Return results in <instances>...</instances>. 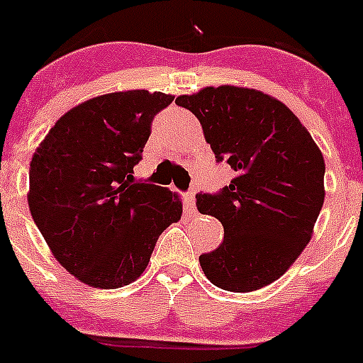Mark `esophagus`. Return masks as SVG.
<instances>
[{
    "label": "esophagus",
    "instance_id": "34e87169",
    "mask_svg": "<svg viewBox=\"0 0 363 363\" xmlns=\"http://www.w3.org/2000/svg\"><path fill=\"white\" fill-rule=\"evenodd\" d=\"M185 212L191 216V213L196 212V192L194 191H189L185 194Z\"/></svg>",
    "mask_w": 363,
    "mask_h": 363
}]
</instances>
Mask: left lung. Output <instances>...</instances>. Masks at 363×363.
Returning <instances> with one entry per match:
<instances>
[{"label":"left lung","mask_w":363,"mask_h":363,"mask_svg":"<svg viewBox=\"0 0 363 363\" xmlns=\"http://www.w3.org/2000/svg\"><path fill=\"white\" fill-rule=\"evenodd\" d=\"M176 105L199 119L217 162L235 178L199 192L198 210L220 220L224 239L199 257L203 272L231 292L265 287L292 265L312 237L324 203V158L301 121L255 89L206 87Z\"/></svg>","instance_id":"obj_1"}]
</instances>
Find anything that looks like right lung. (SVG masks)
<instances>
[{"label":"right lung","instance_id":"obj_1","mask_svg":"<svg viewBox=\"0 0 363 363\" xmlns=\"http://www.w3.org/2000/svg\"><path fill=\"white\" fill-rule=\"evenodd\" d=\"M164 92L98 96L55 123L30 164L28 205L62 267L119 289L147 267L158 237L182 217L176 194L133 178Z\"/></svg>","mask_w":363,"mask_h":363}]
</instances>
